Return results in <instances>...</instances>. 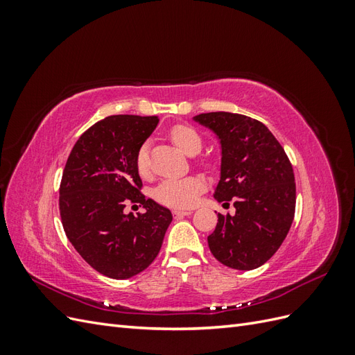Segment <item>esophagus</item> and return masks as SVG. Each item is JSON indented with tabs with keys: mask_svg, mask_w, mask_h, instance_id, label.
<instances>
[{
	"mask_svg": "<svg viewBox=\"0 0 355 355\" xmlns=\"http://www.w3.org/2000/svg\"><path fill=\"white\" fill-rule=\"evenodd\" d=\"M191 213H192L191 210H173V216H175V219H180L184 216H189Z\"/></svg>",
	"mask_w": 355,
	"mask_h": 355,
	"instance_id": "34e87169",
	"label": "esophagus"
}]
</instances>
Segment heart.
<instances>
[{
    "label": "heart",
    "instance_id": "1",
    "mask_svg": "<svg viewBox=\"0 0 355 355\" xmlns=\"http://www.w3.org/2000/svg\"><path fill=\"white\" fill-rule=\"evenodd\" d=\"M170 137L175 142V145L188 155H194L201 149V137L191 125H175L170 130ZM136 168L141 176H146L149 173L151 166H149V154L146 145L139 149L136 154ZM204 188H206V182L200 176L164 179L154 189V198L167 207L188 209L197 202Z\"/></svg>",
    "mask_w": 355,
    "mask_h": 355
}]
</instances>
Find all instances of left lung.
Listing matches in <instances>:
<instances>
[{
    "label": "left lung",
    "instance_id": "obj_1",
    "mask_svg": "<svg viewBox=\"0 0 355 355\" xmlns=\"http://www.w3.org/2000/svg\"><path fill=\"white\" fill-rule=\"evenodd\" d=\"M194 121L218 136L220 180L214 198L234 201L235 214L218 213L207 237L211 254L232 270L259 268L280 249L296 206L293 167L268 127L250 116L207 112Z\"/></svg>",
    "mask_w": 355,
    "mask_h": 355
}]
</instances>
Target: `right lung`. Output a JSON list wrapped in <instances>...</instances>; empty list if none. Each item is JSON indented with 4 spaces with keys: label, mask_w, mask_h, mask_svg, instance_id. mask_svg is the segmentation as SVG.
<instances>
[{
    "label": "right lung",
    "mask_w": 355,
    "mask_h": 355,
    "mask_svg": "<svg viewBox=\"0 0 355 355\" xmlns=\"http://www.w3.org/2000/svg\"><path fill=\"white\" fill-rule=\"evenodd\" d=\"M158 116L111 115L93 124L73 145L63 170L59 210L73 249L96 271L124 280L154 262L171 211L141 192L136 154ZM142 203L144 214H124Z\"/></svg>",
    "instance_id": "add662e5"
}]
</instances>
